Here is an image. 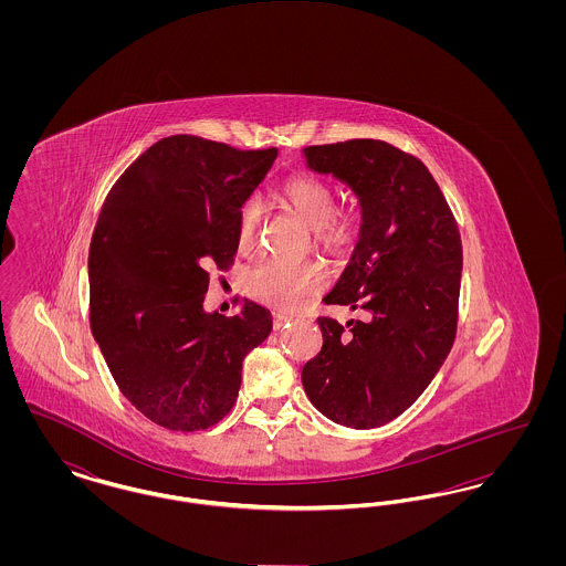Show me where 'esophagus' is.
I'll list each match as a JSON object with an SVG mask.
<instances>
[{"instance_id":"obj_1","label":"esophagus","mask_w":566,"mask_h":566,"mask_svg":"<svg viewBox=\"0 0 566 566\" xmlns=\"http://www.w3.org/2000/svg\"><path fill=\"white\" fill-rule=\"evenodd\" d=\"M291 321H293V318H289V316H284V314H273V328L280 331L282 326H286Z\"/></svg>"}]
</instances>
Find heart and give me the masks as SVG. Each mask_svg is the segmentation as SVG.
I'll return each instance as SVG.
<instances>
[{"mask_svg": "<svg viewBox=\"0 0 566 566\" xmlns=\"http://www.w3.org/2000/svg\"><path fill=\"white\" fill-rule=\"evenodd\" d=\"M277 201L284 210L295 214L303 227L314 231L316 242L326 250H335L350 240L356 222L354 210L335 212V192L316 176H295L280 192ZM261 222V208L256 201H248L240 212L238 222V245L248 250ZM326 275L318 265L312 263H284V261H263L252 268L245 286L250 295L271 307L293 312L305 305L318 291H323Z\"/></svg>", "mask_w": 566, "mask_h": 566, "instance_id": "b5f03b06", "label": "heart"}]
</instances>
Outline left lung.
<instances>
[{"label":"left lung","instance_id":"obj_1","mask_svg":"<svg viewBox=\"0 0 566 566\" xmlns=\"http://www.w3.org/2000/svg\"><path fill=\"white\" fill-rule=\"evenodd\" d=\"M310 171L333 176L360 206L358 243L333 291L360 321L318 318L323 348L305 363V395L328 420L376 429L413 403L457 335L462 243L427 165L379 139L303 148Z\"/></svg>","mask_w":566,"mask_h":566}]
</instances>
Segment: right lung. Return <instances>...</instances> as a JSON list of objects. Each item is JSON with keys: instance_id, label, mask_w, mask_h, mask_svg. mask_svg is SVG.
<instances>
[{"instance_id": "1", "label": "right lung", "mask_w": 566, "mask_h": 566, "mask_svg": "<svg viewBox=\"0 0 566 566\" xmlns=\"http://www.w3.org/2000/svg\"><path fill=\"white\" fill-rule=\"evenodd\" d=\"M275 157L169 135L125 169L102 208L88 250L93 337L120 392L159 427L222 420L245 354L271 333L270 310L245 301L224 318L203 298L208 270L231 265L240 210Z\"/></svg>"}]
</instances>
